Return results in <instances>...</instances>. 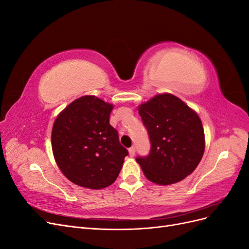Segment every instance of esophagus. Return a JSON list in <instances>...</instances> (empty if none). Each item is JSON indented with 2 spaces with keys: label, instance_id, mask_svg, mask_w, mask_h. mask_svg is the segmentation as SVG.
I'll list each match as a JSON object with an SVG mask.
<instances>
[{
  "label": "esophagus",
  "instance_id": "1",
  "mask_svg": "<svg viewBox=\"0 0 249 249\" xmlns=\"http://www.w3.org/2000/svg\"><path fill=\"white\" fill-rule=\"evenodd\" d=\"M135 153H136V149H135L134 146H132V147L129 148V154H130L131 157H134V156H135Z\"/></svg>",
  "mask_w": 249,
  "mask_h": 249
}]
</instances>
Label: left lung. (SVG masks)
I'll return each mask as SVG.
<instances>
[{
  "instance_id": "8db88e82",
  "label": "left lung",
  "mask_w": 249,
  "mask_h": 249,
  "mask_svg": "<svg viewBox=\"0 0 249 249\" xmlns=\"http://www.w3.org/2000/svg\"><path fill=\"white\" fill-rule=\"evenodd\" d=\"M150 140V152L136 161L147 179L171 185L195 170L205 152V133L197 113L176 95H155L138 107Z\"/></svg>"
}]
</instances>
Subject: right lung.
<instances>
[{
    "label": "right lung",
    "mask_w": 249,
    "mask_h": 249,
    "mask_svg": "<svg viewBox=\"0 0 249 249\" xmlns=\"http://www.w3.org/2000/svg\"><path fill=\"white\" fill-rule=\"evenodd\" d=\"M113 105L85 95L59 113L52 130L55 161L71 182L103 189L115 182L127 150L110 123Z\"/></svg>",
    "instance_id": "right-lung-1"
}]
</instances>
